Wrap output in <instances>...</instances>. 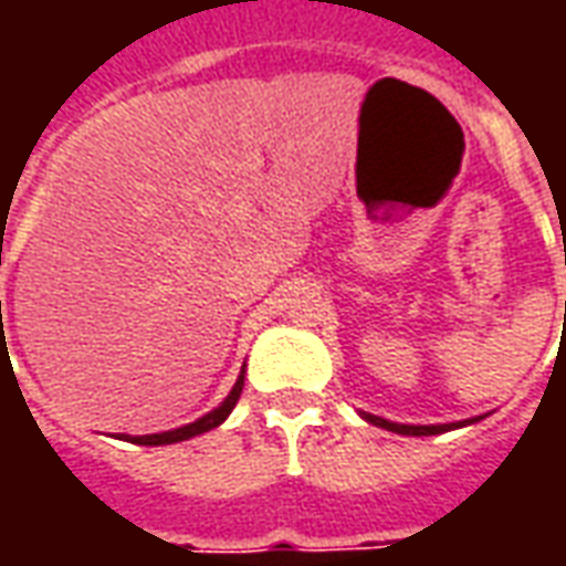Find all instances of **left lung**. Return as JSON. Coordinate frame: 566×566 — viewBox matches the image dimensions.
<instances>
[{"mask_svg":"<svg viewBox=\"0 0 566 566\" xmlns=\"http://www.w3.org/2000/svg\"><path fill=\"white\" fill-rule=\"evenodd\" d=\"M360 418H364V421H369V424L381 427V430L400 433V437H437V433H446V430H458V427L475 424V421H482L485 416L467 418V421H451V424H397V421H388V418H379V416H369V412H360Z\"/></svg>","mask_w":566,"mask_h":566,"instance_id":"1","label":"left lung"}]
</instances>
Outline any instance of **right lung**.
<instances>
[{
  "label": "right lung",
  "mask_w": 566,
  "mask_h": 566,
  "mask_svg": "<svg viewBox=\"0 0 566 566\" xmlns=\"http://www.w3.org/2000/svg\"><path fill=\"white\" fill-rule=\"evenodd\" d=\"M242 385H245V367L239 373V379H235L233 391L223 397L221 406H214L211 412H206L197 421H190L185 427H175V430H163V433H145V437H127V433H120V439H129V442H139V446H172V442H185V439H193L199 433H209L218 424L227 421V416L233 412V406L239 403V394H242Z\"/></svg>",
  "instance_id": "right-lung-1"
}]
</instances>
